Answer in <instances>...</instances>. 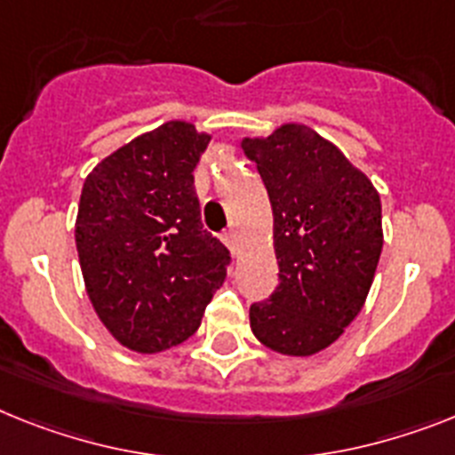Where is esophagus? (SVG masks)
<instances>
[{
	"label": "esophagus",
	"mask_w": 455,
	"mask_h": 455,
	"mask_svg": "<svg viewBox=\"0 0 455 455\" xmlns=\"http://www.w3.org/2000/svg\"><path fill=\"white\" fill-rule=\"evenodd\" d=\"M221 240H224V245H227L228 250L235 251V245H238V234H235L234 228L224 231V234H221Z\"/></svg>",
	"instance_id": "obj_1"
}]
</instances>
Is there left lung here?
<instances>
[{"mask_svg":"<svg viewBox=\"0 0 455 455\" xmlns=\"http://www.w3.org/2000/svg\"><path fill=\"white\" fill-rule=\"evenodd\" d=\"M273 205L280 284L250 307L251 333L286 356H312L345 333L368 299L384 234L368 175L305 124L245 139Z\"/></svg>","mask_w":455,"mask_h":455,"instance_id":"8db88e82","label":"left lung"}]
</instances>
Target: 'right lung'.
Instances as JSON below:
<instances>
[{"label":"right lung","instance_id":"obj_1","mask_svg":"<svg viewBox=\"0 0 455 455\" xmlns=\"http://www.w3.org/2000/svg\"><path fill=\"white\" fill-rule=\"evenodd\" d=\"M208 133L166 122L101 159L85 178L76 247L94 312L139 354L196 333L227 277L228 250L201 224L194 169Z\"/></svg>","mask_w":455,"mask_h":455}]
</instances>
